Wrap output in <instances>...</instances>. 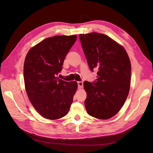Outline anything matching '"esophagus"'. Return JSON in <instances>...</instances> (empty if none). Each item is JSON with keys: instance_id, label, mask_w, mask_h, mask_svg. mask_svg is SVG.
Masks as SVG:
<instances>
[{"instance_id": "obj_1", "label": "esophagus", "mask_w": 153, "mask_h": 153, "mask_svg": "<svg viewBox=\"0 0 153 153\" xmlns=\"http://www.w3.org/2000/svg\"><path fill=\"white\" fill-rule=\"evenodd\" d=\"M77 85H78V87L79 89H82L83 87V83L82 82H77Z\"/></svg>"}]
</instances>
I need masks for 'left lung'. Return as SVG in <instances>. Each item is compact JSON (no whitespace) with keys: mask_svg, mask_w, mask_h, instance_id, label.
Wrapping results in <instances>:
<instances>
[{"mask_svg":"<svg viewBox=\"0 0 153 153\" xmlns=\"http://www.w3.org/2000/svg\"><path fill=\"white\" fill-rule=\"evenodd\" d=\"M79 39L91 71L98 69L97 82L83 83L88 114L108 120L115 116L128 96L131 62L122 45L102 33L80 34Z\"/></svg>","mask_w":153,"mask_h":153,"instance_id":"1","label":"left lung"}]
</instances>
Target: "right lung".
Wrapping results in <instances>:
<instances>
[{
	"label": "right lung",
	"instance_id": "obj_1",
	"mask_svg": "<svg viewBox=\"0 0 153 153\" xmlns=\"http://www.w3.org/2000/svg\"><path fill=\"white\" fill-rule=\"evenodd\" d=\"M77 35H56L35 45L25 56V88L34 108L49 120L66 116L77 89L76 82H65L56 77Z\"/></svg>",
	"mask_w": 153,
	"mask_h": 153
}]
</instances>
